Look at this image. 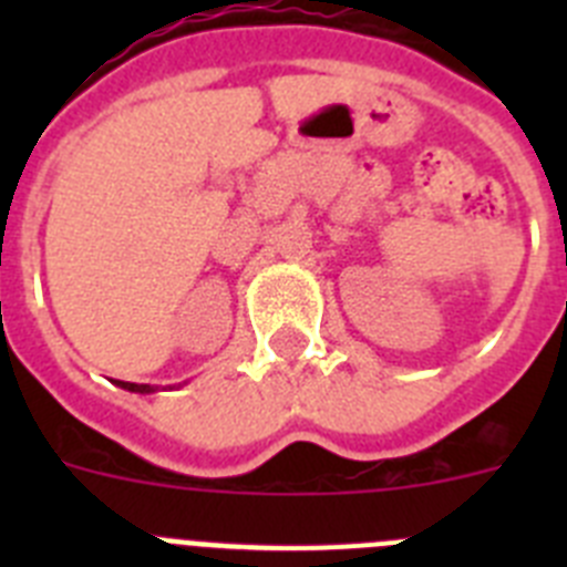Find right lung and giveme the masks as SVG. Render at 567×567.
Returning <instances> with one entry per match:
<instances>
[{
  "label": "right lung",
  "mask_w": 567,
  "mask_h": 567,
  "mask_svg": "<svg viewBox=\"0 0 567 567\" xmlns=\"http://www.w3.org/2000/svg\"><path fill=\"white\" fill-rule=\"evenodd\" d=\"M115 383L122 385V389H127V392H138V394L155 392V385H147V383H124V380H115Z\"/></svg>",
  "instance_id": "right-lung-1"
}]
</instances>
